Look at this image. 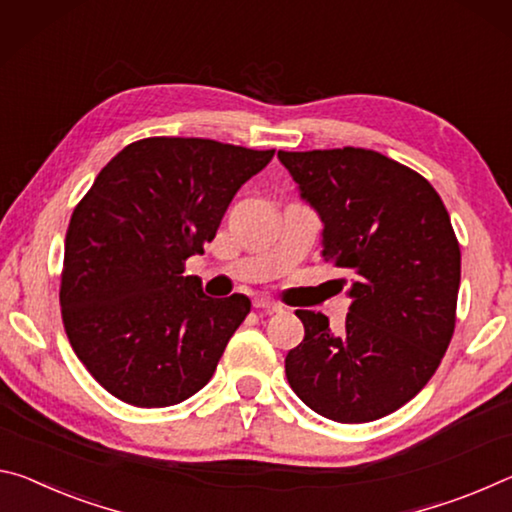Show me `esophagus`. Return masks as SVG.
Segmentation results:
<instances>
[{
    "label": "esophagus",
    "mask_w": 512,
    "mask_h": 512,
    "mask_svg": "<svg viewBox=\"0 0 512 512\" xmlns=\"http://www.w3.org/2000/svg\"><path fill=\"white\" fill-rule=\"evenodd\" d=\"M254 308H256V311H263V313H270V315L281 313V306L274 304V301H270V299H256Z\"/></svg>",
    "instance_id": "obj_1"
}]
</instances>
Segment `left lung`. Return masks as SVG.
<instances>
[{"mask_svg":"<svg viewBox=\"0 0 512 512\" xmlns=\"http://www.w3.org/2000/svg\"><path fill=\"white\" fill-rule=\"evenodd\" d=\"M279 161L324 224L322 258L351 272L340 333L324 313L297 311L304 340L286 356L288 383L326 420H379L429 383L454 335L460 247L449 213L429 181L372 149Z\"/></svg>","mask_w":512,"mask_h":512,"instance_id":"obj_1","label":"left lung"}]
</instances>
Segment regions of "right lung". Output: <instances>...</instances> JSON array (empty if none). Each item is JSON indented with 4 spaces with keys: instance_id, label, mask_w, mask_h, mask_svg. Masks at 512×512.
Here are the masks:
<instances>
[{
    "instance_id": "right-lung-1",
    "label": "right lung",
    "mask_w": 512,
    "mask_h": 512,
    "mask_svg": "<svg viewBox=\"0 0 512 512\" xmlns=\"http://www.w3.org/2000/svg\"><path fill=\"white\" fill-rule=\"evenodd\" d=\"M272 156L206 138H145L111 158L74 208L63 324L74 354L113 397L165 408L211 381L251 301L204 295L183 265L204 254L242 183Z\"/></svg>"
}]
</instances>
